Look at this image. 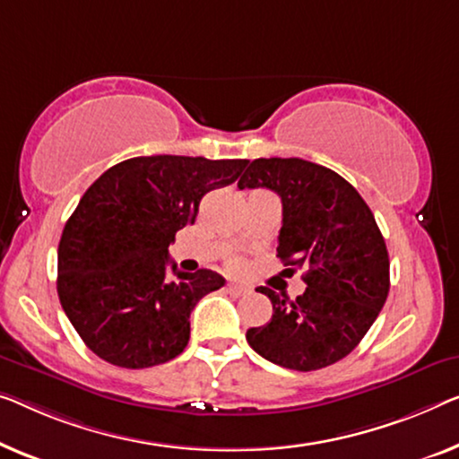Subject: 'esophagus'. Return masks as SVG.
<instances>
[{
  "mask_svg": "<svg viewBox=\"0 0 459 459\" xmlns=\"http://www.w3.org/2000/svg\"><path fill=\"white\" fill-rule=\"evenodd\" d=\"M227 292L232 297H245L249 292V289H247V286H243V284H229Z\"/></svg>",
  "mask_w": 459,
  "mask_h": 459,
  "instance_id": "obj_1",
  "label": "esophagus"
}]
</instances>
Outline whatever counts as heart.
I'll use <instances>...</instances> for the list:
<instances>
[{"instance_id": "b5f03b06", "label": "heart", "mask_w": 459, "mask_h": 459, "mask_svg": "<svg viewBox=\"0 0 459 459\" xmlns=\"http://www.w3.org/2000/svg\"><path fill=\"white\" fill-rule=\"evenodd\" d=\"M230 265H232V268H238V262H232Z\"/></svg>"}]
</instances>
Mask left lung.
Listing matches in <instances>:
<instances>
[{
  "mask_svg": "<svg viewBox=\"0 0 459 459\" xmlns=\"http://www.w3.org/2000/svg\"><path fill=\"white\" fill-rule=\"evenodd\" d=\"M265 187L282 200L278 257L303 270L295 300L262 286L268 324L247 330L249 346L273 365L317 371L351 354L389 292V257L373 212L346 179L303 159H255L238 189Z\"/></svg>",
  "mask_w": 459,
  "mask_h": 459,
  "instance_id": "obj_1",
  "label": "left lung"
}]
</instances>
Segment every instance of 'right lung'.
<instances>
[{"label": "right lung", "instance_id": "add662e5", "mask_svg": "<svg viewBox=\"0 0 459 459\" xmlns=\"http://www.w3.org/2000/svg\"><path fill=\"white\" fill-rule=\"evenodd\" d=\"M249 160L135 156L105 170L74 210L57 249V295L80 338L102 360L148 368L179 357L189 316L224 286L212 270L170 265L177 230L202 197L230 186Z\"/></svg>", "mask_w": 459, "mask_h": 459}]
</instances>
